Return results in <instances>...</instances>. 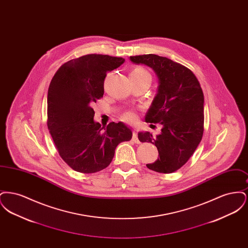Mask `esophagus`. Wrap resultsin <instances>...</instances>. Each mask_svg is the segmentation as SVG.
<instances>
[{
  "instance_id": "34e87169",
  "label": "esophagus",
  "mask_w": 248,
  "mask_h": 248,
  "mask_svg": "<svg viewBox=\"0 0 248 248\" xmlns=\"http://www.w3.org/2000/svg\"><path fill=\"white\" fill-rule=\"evenodd\" d=\"M132 140L135 142V143H140L139 138H138V132L136 130L133 131V137H132Z\"/></svg>"
}]
</instances>
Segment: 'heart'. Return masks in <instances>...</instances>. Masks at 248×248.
<instances>
[{
  "label": "heart",
  "mask_w": 248,
  "mask_h": 248,
  "mask_svg": "<svg viewBox=\"0 0 248 248\" xmlns=\"http://www.w3.org/2000/svg\"><path fill=\"white\" fill-rule=\"evenodd\" d=\"M130 75H133V76H136V77H151L149 72L146 70H144L143 68H140V67L134 69L132 72L130 73ZM124 119L128 121V122H134L136 120V115L134 114V112L128 111L124 115Z\"/></svg>",
  "instance_id": "b5f03b06"
}]
</instances>
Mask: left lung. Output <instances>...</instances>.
<instances>
[{
    "label": "left lung",
    "mask_w": 248,
    "mask_h": 248,
    "mask_svg": "<svg viewBox=\"0 0 248 248\" xmlns=\"http://www.w3.org/2000/svg\"><path fill=\"white\" fill-rule=\"evenodd\" d=\"M129 59L152 68L158 78L145 122L162 124V132L156 137L148 131L138 134L140 141L153 143L159 153L154 163L146 165L158 173H173L188 162L202 138L204 100L200 83L192 71L167 58L149 54Z\"/></svg>",
    "instance_id": "1"
}]
</instances>
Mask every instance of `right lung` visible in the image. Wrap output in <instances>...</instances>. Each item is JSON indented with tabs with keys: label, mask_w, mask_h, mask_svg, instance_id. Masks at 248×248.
Listing matches in <instances>:
<instances>
[{
	"label": "right lung",
	"mask_w": 248,
	"mask_h": 248,
	"mask_svg": "<svg viewBox=\"0 0 248 248\" xmlns=\"http://www.w3.org/2000/svg\"><path fill=\"white\" fill-rule=\"evenodd\" d=\"M124 59L91 54L63 64L47 94V126L63 161L74 171L90 174L111 163L116 147L129 141L132 130L123 122L106 127L94 122L93 105L104 94L108 71Z\"/></svg>",
	"instance_id": "obj_1"
}]
</instances>
